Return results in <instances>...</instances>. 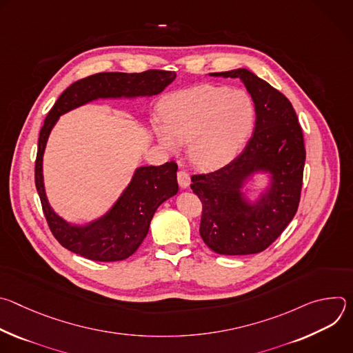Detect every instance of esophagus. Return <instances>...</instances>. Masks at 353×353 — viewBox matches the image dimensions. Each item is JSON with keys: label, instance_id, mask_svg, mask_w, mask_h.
I'll list each match as a JSON object with an SVG mask.
<instances>
[{"label": "esophagus", "instance_id": "esophagus-1", "mask_svg": "<svg viewBox=\"0 0 353 353\" xmlns=\"http://www.w3.org/2000/svg\"><path fill=\"white\" fill-rule=\"evenodd\" d=\"M177 181H179V185H180L181 188H187V187L190 185V183H191L190 174H188L187 172H184V170H179V173H177Z\"/></svg>", "mask_w": 353, "mask_h": 353}]
</instances>
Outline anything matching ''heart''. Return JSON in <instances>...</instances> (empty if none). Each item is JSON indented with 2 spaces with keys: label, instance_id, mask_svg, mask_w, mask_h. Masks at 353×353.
<instances>
[{
  "label": "heart",
  "instance_id": "b5f03b06",
  "mask_svg": "<svg viewBox=\"0 0 353 353\" xmlns=\"http://www.w3.org/2000/svg\"><path fill=\"white\" fill-rule=\"evenodd\" d=\"M163 127L157 128L162 145L176 152L190 143L191 162L218 169L233 161L245 145L256 120L251 96L241 89L199 85L168 96L161 105Z\"/></svg>",
  "mask_w": 353,
  "mask_h": 353
}]
</instances>
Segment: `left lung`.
I'll return each mask as SVG.
<instances>
[{"instance_id": "8db88e82", "label": "left lung", "mask_w": 353, "mask_h": 353, "mask_svg": "<svg viewBox=\"0 0 353 353\" xmlns=\"http://www.w3.org/2000/svg\"><path fill=\"white\" fill-rule=\"evenodd\" d=\"M214 77L243 81L256 106V127L230 163L191 176V190L203 204L199 234L218 254H256L270 247L293 219L303 184L306 149L303 131L288 97L245 68ZM264 170L273 185L259 205L248 206L239 188L248 176Z\"/></svg>"}]
</instances>
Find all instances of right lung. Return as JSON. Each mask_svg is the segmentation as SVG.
Masks as SVG:
<instances>
[{"mask_svg":"<svg viewBox=\"0 0 353 353\" xmlns=\"http://www.w3.org/2000/svg\"><path fill=\"white\" fill-rule=\"evenodd\" d=\"M176 78L174 71L148 70L143 72H99L70 85L48 112L40 130L34 162V183L47 225L57 241L92 261H121L132 256L148 234L158 207L179 191L177 163L137 169L131 183L108 215L88 226H71L50 208L41 162L50 131L59 117L97 97L152 96L161 93Z\"/></svg>","mask_w":353,"mask_h":353,"instance_id":"add662e5","label":"right lung"}]
</instances>
